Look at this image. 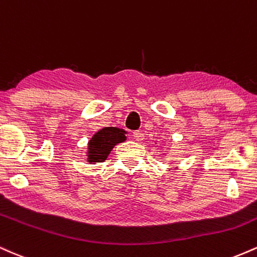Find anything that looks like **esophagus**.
<instances>
[{"instance_id": "esophagus-1", "label": "esophagus", "mask_w": 257, "mask_h": 257, "mask_svg": "<svg viewBox=\"0 0 257 257\" xmlns=\"http://www.w3.org/2000/svg\"><path fill=\"white\" fill-rule=\"evenodd\" d=\"M134 137L137 142H142L144 140V134H143V132H141V131H135L134 132Z\"/></svg>"}]
</instances>
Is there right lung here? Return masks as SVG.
<instances>
[{"label": "right lung", "mask_w": 257, "mask_h": 257, "mask_svg": "<svg viewBox=\"0 0 257 257\" xmlns=\"http://www.w3.org/2000/svg\"><path fill=\"white\" fill-rule=\"evenodd\" d=\"M126 131L117 127H104L96 132L87 143L86 161L103 162L117 143L126 141Z\"/></svg>", "instance_id": "1"}]
</instances>
